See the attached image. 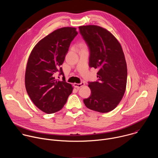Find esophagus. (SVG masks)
<instances>
[{
  "instance_id": "1",
  "label": "esophagus",
  "mask_w": 158,
  "mask_h": 158,
  "mask_svg": "<svg viewBox=\"0 0 158 158\" xmlns=\"http://www.w3.org/2000/svg\"><path fill=\"white\" fill-rule=\"evenodd\" d=\"M84 82H82L81 83H80V84H77V83H74V86L76 87V88H77V89H79V88H80V87H82L83 85H84Z\"/></svg>"
}]
</instances>
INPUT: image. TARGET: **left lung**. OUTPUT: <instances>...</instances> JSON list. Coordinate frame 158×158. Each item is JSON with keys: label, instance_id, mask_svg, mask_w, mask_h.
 Instances as JSON below:
<instances>
[{"label": "left lung", "instance_id": "left-lung-1", "mask_svg": "<svg viewBox=\"0 0 158 158\" xmlns=\"http://www.w3.org/2000/svg\"><path fill=\"white\" fill-rule=\"evenodd\" d=\"M79 29L90 50L89 66L99 69L98 81L89 82L91 94L84 103L91 110L108 112L118 106L126 91L127 64L121 45L102 27L89 25Z\"/></svg>", "mask_w": 158, "mask_h": 158}]
</instances>
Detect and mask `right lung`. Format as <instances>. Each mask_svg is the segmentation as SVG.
<instances>
[{"label":"right lung","mask_w":158,"mask_h":158,"mask_svg":"<svg viewBox=\"0 0 158 158\" xmlns=\"http://www.w3.org/2000/svg\"><path fill=\"white\" fill-rule=\"evenodd\" d=\"M78 32L76 28L65 27L55 30L34 46L29 57L25 74L27 93L42 111L52 114L65 105L73 87L65 81L55 77L60 72L71 42Z\"/></svg>","instance_id":"1"}]
</instances>
